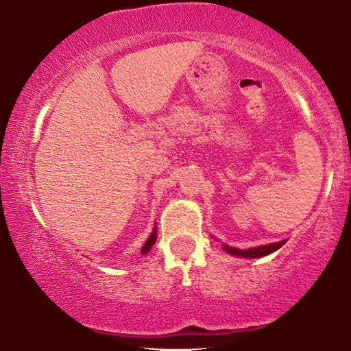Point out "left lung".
Returning a JSON list of instances; mask_svg holds the SVG:
<instances>
[{
	"mask_svg": "<svg viewBox=\"0 0 351 351\" xmlns=\"http://www.w3.org/2000/svg\"><path fill=\"white\" fill-rule=\"evenodd\" d=\"M285 244V241H279V243H274V244H267V245H259V247H252V249H236V247H229V245H224V249L232 256H241V257H263L267 256L277 249L282 247Z\"/></svg>",
	"mask_w": 351,
	"mask_h": 351,
	"instance_id": "obj_1",
	"label": "left lung"
}]
</instances>
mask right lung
<instances>
[{
  "instance_id": "right-lung-1",
  "label": "right lung",
  "mask_w": 351,
  "mask_h": 351,
  "mask_svg": "<svg viewBox=\"0 0 351 351\" xmlns=\"http://www.w3.org/2000/svg\"><path fill=\"white\" fill-rule=\"evenodd\" d=\"M155 241H156V234H155V232H152V236L148 237V241H147V243H145V245L142 247V252H143V254H147L148 251H150L152 245L155 244Z\"/></svg>"
}]
</instances>
